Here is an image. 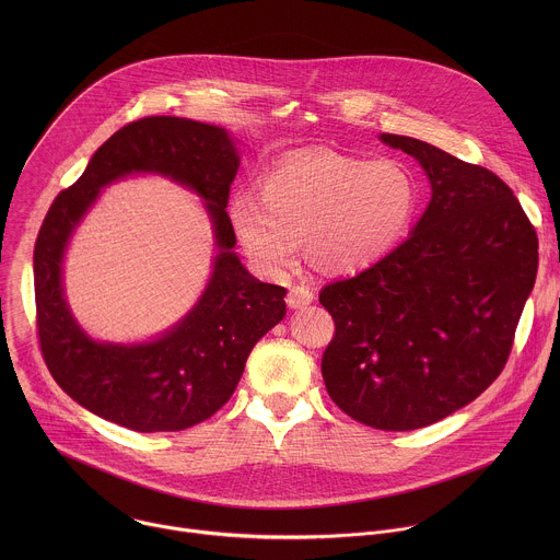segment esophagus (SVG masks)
Masks as SVG:
<instances>
[{
	"label": "esophagus",
	"mask_w": 560,
	"mask_h": 560,
	"mask_svg": "<svg viewBox=\"0 0 560 560\" xmlns=\"http://www.w3.org/2000/svg\"><path fill=\"white\" fill-rule=\"evenodd\" d=\"M315 302V291L313 289H308V287H293L291 291H289V295H287V304L291 306V308H304V306H308V304H313Z\"/></svg>",
	"instance_id": "obj_1"
}]
</instances>
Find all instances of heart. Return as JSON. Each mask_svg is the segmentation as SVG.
I'll use <instances>...</instances> for the list:
<instances>
[{
  "instance_id": "heart-1",
  "label": "heart",
  "mask_w": 560,
  "mask_h": 560,
  "mask_svg": "<svg viewBox=\"0 0 560 560\" xmlns=\"http://www.w3.org/2000/svg\"><path fill=\"white\" fill-rule=\"evenodd\" d=\"M416 209L418 185L402 161L320 153L265 172L258 196L231 200L229 220L267 276L298 267L304 237L325 269L358 273L397 249Z\"/></svg>"
}]
</instances>
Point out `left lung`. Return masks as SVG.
<instances>
[{"mask_svg":"<svg viewBox=\"0 0 560 560\" xmlns=\"http://www.w3.org/2000/svg\"><path fill=\"white\" fill-rule=\"evenodd\" d=\"M382 142L424 167L431 202L390 256L323 287L334 336L320 373L353 420L411 431L472 402L502 373L539 241L491 170L407 136L382 133Z\"/></svg>","mask_w":560,"mask_h":560,"instance_id":"left-lung-1","label":"left lung"}]
</instances>
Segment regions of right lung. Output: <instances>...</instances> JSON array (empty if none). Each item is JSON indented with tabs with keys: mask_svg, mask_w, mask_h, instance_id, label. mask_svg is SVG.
Instances as JSON below:
<instances>
[{
	"mask_svg": "<svg viewBox=\"0 0 560 560\" xmlns=\"http://www.w3.org/2000/svg\"><path fill=\"white\" fill-rule=\"evenodd\" d=\"M237 167L224 129L147 116L118 129L49 207L34 245L38 342L49 373L81 407L140 433L189 429L229 402L252 347L284 319L287 289L256 280L233 252L226 207ZM131 171H158L202 195L221 254L199 304L158 341L96 343L66 306L61 258L100 187Z\"/></svg>",
	"mask_w": 560,
	"mask_h": 560,
	"instance_id": "right-lung-1",
	"label": "right lung"
}]
</instances>
